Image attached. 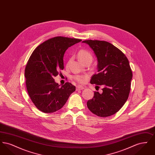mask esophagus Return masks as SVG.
I'll return each mask as SVG.
<instances>
[{"instance_id":"34e87169","label":"esophagus","mask_w":155,"mask_h":155,"mask_svg":"<svg viewBox=\"0 0 155 155\" xmlns=\"http://www.w3.org/2000/svg\"><path fill=\"white\" fill-rule=\"evenodd\" d=\"M84 87H82V86H77L76 87V90L78 91V90H82V89H84Z\"/></svg>"}]
</instances>
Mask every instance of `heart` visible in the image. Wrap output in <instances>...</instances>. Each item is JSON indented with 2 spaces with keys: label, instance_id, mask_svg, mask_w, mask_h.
<instances>
[{
  "label": "heart",
  "instance_id": "obj_1",
  "mask_svg": "<svg viewBox=\"0 0 155 155\" xmlns=\"http://www.w3.org/2000/svg\"><path fill=\"white\" fill-rule=\"evenodd\" d=\"M78 57L83 63L85 64L88 62H92L93 60V56L92 54L88 52L87 50L85 49H81L78 52ZM70 59H69L67 65L69 63ZM73 78L75 81H77L79 83H84L85 80L87 79V76L83 75H74L73 76Z\"/></svg>",
  "mask_w": 155,
  "mask_h": 155
}]
</instances>
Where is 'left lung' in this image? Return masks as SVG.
I'll return each mask as SVG.
<instances>
[{"instance_id":"1","label":"left lung","mask_w":155,"mask_h":155,"mask_svg":"<svg viewBox=\"0 0 155 155\" xmlns=\"http://www.w3.org/2000/svg\"><path fill=\"white\" fill-rule=\"evenodd\" d=\"M95 53L98 64L97 74L90 82L103 85L102 94L94 92L87 102L89 110L96 116L106 117L117 113L126 102L131 89L133 73L128 60L119 49L110 43L97 40H85Z\"/></svg>"}]
</instances>
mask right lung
<instances>
[{
	"instance_id": "add662e5",
	"label": "right lung",
	"mask_w": 155,
	"mask_h": 155,
	"mask_svg": "<svg viewBox=\"0 0 155 155\" xmlns=\"http://www.w3.org/2000/svg\"><path fill=\"white\" fill-rule=\"evenodd\" d=\"M81 41L53 37L39 45L31 54L24 76L28 94L38 110L47 113L59 110L75 91V87L67 82L60 87L54 77L64 69L63 56L66 51Z\"/></svg>"
}]
</instances>
